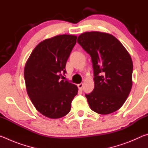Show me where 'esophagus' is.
<instances>
[{
  "label": "esophagus",
  "instance_id": "obj_1",
  "mask_svg": "<svg viewBox=\"0 0 148 148\" xmlns=\"http://www.w3.org/2000/svg\"><path fill=\"white\" fill-rule=\"evenodd\" d=\"M77 87H78V89H79V90H82V89H83L84 84H83V83H81V84H77Z\"/></svg>",
  "mask_w": 148,
  "mask_h": 148
}]
</instances>
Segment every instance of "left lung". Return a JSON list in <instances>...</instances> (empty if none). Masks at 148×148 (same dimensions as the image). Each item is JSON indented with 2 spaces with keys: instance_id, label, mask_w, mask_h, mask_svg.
I'll return each instance as SVG.
<instances>
[{
  "instance_id": "8db88e82",
  "label": "left lung",
  "mask_w": 148,
  "mask_h": 148,
  "mask_svg": "<svg viewBox=\"0 0 148 148\" xmlns=\"http://www.w3.org/2000/svg\"><path fill=\"white\" fill-rule=\"evenodd\" d=\"M77 43L91 56L93 91L85 96L91 109L109 114L125 103L132 88L133 64L128 51L116 37L92 31L80 34Z\"/></svg>"
}]
</instances>
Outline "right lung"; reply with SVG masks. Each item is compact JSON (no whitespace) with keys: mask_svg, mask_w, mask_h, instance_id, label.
I'll return each instance as SVG.
<instances>
[{"mask_svg":"<svg viewBox=\"0 0 148 148\" xmlns=\"http://www.w3.org/2000/svg\"><path fill=\"white\" fill-rule=\"evenodd\" d=\"M77 36L62 34L35 47L27 61L24 78L29 97L40 113L51 119L68 114L77 87L64 79L65 66Z\"/></svg>","mask_w":148,"mask_h":148,"instance_id":"obj_1","label":"right lung"}]
</instances>
